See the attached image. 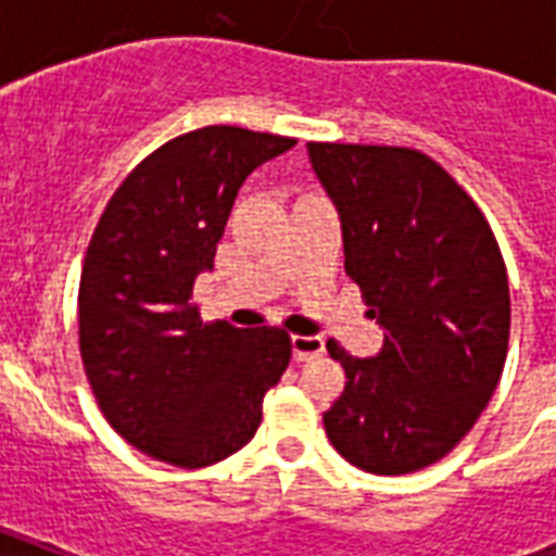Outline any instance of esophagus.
Listing matches in <instances>:
<instances>
[{"label":"esophagus","mask_w":556,"mask_h":556,"mask_svg":"<svg viewBox=\"0 0 556 556\" xmlns=\"http://www.w3.org/2000/svg\"><path fill=\"white\" fill-rule=\"evenodd\" d=\"M291 349H294L296 364H305V361H314L326 352V340L317 338V334H294Z\"/></svg>","instance_id":"obj_1"}]
</instances>
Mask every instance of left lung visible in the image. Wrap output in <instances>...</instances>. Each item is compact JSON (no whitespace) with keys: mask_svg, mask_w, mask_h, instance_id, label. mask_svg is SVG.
<instances>
[{"mask_svg":"<svg viewBox=\"0 0 556 556\" xmlns=\"http://www.w3.org/2000/svg\"><path fill=\"white\" fill-rule=\"evenodd\" d=\"M308 161L340 213L346 274L387 331L375 357L329 340L349 380L323 413L326 435L366 473H413L473 430L500 383L510 334L500 244L424 152L308 143Z\"/></svg>","mask_w":556,"mask_h":556,"instance_id":"1","label":"left lung"}]
</instances>
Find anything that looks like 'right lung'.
<instances>
[{
	"label": "right lung",
	"instance_id": "1",
	"mask_svg": "<svg viewBox=\"0 0 556 556\" xmlns=\"http://www.w3.org/2000/svg\"><path fill=\"white\" fill-rule=\"evenodd\" d=\"M294 143L239 126L173 138L126 176L94 227L77 296L86 378L115 432L159 462L233 456L288 369L286 331L201 323L190 296L244 178Z\"/></svg>",
	"mask_w": 556,
	"mask_h": 556
}]
</instances>
